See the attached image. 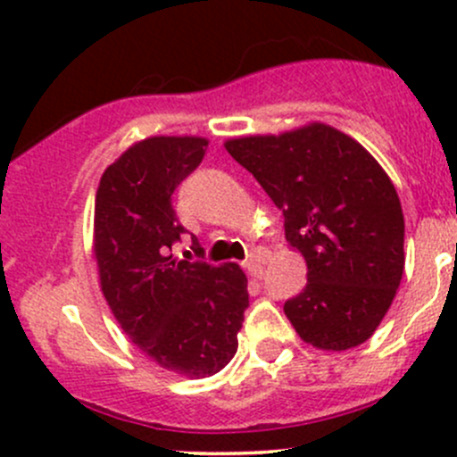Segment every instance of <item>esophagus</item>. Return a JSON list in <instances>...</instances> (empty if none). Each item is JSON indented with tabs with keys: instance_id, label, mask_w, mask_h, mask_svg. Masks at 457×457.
<instances>
[{
	"instance_id": "obj_1",
	"label": "esophagus",
	"mask_w": 457,
	"mask_h": 457,
	"mask_svg": "<svg viewBox=\"0 0 457 457\" xmlns=\"http://www.w3.org/2000/svg\"><path fill=\"white\" fill-rule=\"evenodd\" d=\"M262 265H265V252H262V250H254L250 256H247L245 267H247V271H250V274L261 276L262 274Z\"/></svg>"
}]
</instances>
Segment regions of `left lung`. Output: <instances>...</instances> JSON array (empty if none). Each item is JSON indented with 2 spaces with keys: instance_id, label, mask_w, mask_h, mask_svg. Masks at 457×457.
<instances>
[{
  "instance_id": "left-lung-1",
  "label": "left lung",
  "mask_w": 457,
  "mask_h": 457,
  "mask_svg": "<svg viewBox=\"0 0 457 457\" xmlns=\"http://www.w3.org/2000/svg\"><path fill=\"white\" fill-rule=\"evenodd\" d=\"M285 216L307 285L285 301L305 343L356 347L389 312L404 270V216L394 183L352 137L322 123L225 143Z\"/></svg>"
}]
</instances>
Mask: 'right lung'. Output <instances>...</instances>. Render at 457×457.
<instances>
[{
	"label": "right lung",
	"instance_id": "obj_1",
	"mask_svg": "<svg viewBox=\"0 0 457 457\" xmlns=\"http://www.w3.org/2000/svg\"><path fill=\"white\" fill-rule=\"evenodd\" d=\"M205 150L199 137L137 143L105 170L95 199V258L110 310L145 356L187 378L232 361L250 305L238 265L172 256L186 234L172 195Z\"/></svg>",
	"mask_w": 457,
	"mask_h": 457
}]
</instances>
